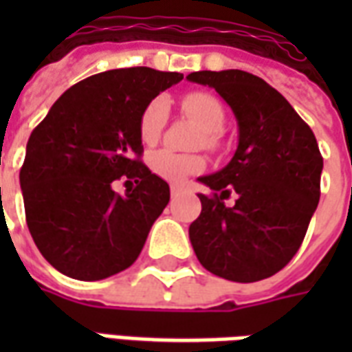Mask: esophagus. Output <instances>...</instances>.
<instances>
[{
	"instance_id": "obj_1",
	"label": "esophagus",
	"mask_w": 352,
	"mask_h": 352,
	"mask_svg": "<svg viewBox=\"0 0 352 352\" xmlns=\"http://www.w3.org/2000/svg\"><path fill=\"white\" fill-rule=\"evenodd\" d=\"M171 196H179V192H181V188H179V186H171Z\"/></svg>"
}]
</instances>
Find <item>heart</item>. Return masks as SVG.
Here are the masks:
<instances>
[{"label": "heart", "mask_w": 352, "mask_h": 352, "mask_svg": "<svg viewBox=\"0 0 352 352\" xmlns=\"http://www.w3.org/2000/svg\"><path fill=\"white\" fill-rule=\"evenodd\" d=\"M181 107L204 130L201 145H206L207 148H217L221 143V131L226 120V111L222 101L209 92H192L184 96ZM168 100L158 96L141 113L139 138L145 145H154L160 139L162 130L168 120ZM148 166L156 175L169 183H181L188 175L201 171L206 160L198 154H179L169 148H160L148 156Z\"/></svg>", "instance_id": "b5f03b06"}]
</instances>
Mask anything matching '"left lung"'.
Here are the masks:
<instances>
[{
    "label": "left lung",
    "instance_id": "1",
    "mask_svg": "<svg viewBox=\"0 0 352 352\" xmlns=\"http://www.w3.org/2000/svg\"><path fill=\"white\" fill-rule=\"evenodd\" d=\"M188 80L214 88L236 115L239 143L226 168L199 183L201 213L188 228L207 272L236 283L272 277L302 245L320 198L322 156L292 105L264 79L241 69L196 72ZM234 190L236 206H223Z\"/></svg>",
    "mask_w": 352,
    "mask_h": 352
}]
</instances>
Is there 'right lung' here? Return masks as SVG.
Returning <instances> with one entry per match:
<instances>
[{
  "label": "right lung",
  "mask_w": 352,
  "mask_h": 352,
  "mask_svg": "<svg viewBox=\"0 0 352 352\" xmlns=\"http://www.w3.org/2000/svg\"><path fill=\"white\" fill-rule=\"evenodd\" d=\"M181 79L151 67L98 73L65 90L32 131L20 169L26 222L60 273L100 280L138 260L169 201V184L139 160V118ZM120 176L136 183L124 197L112 190Z\"/></svg>",
  "instance_id": "right-lung-1"
}]
</instances>
